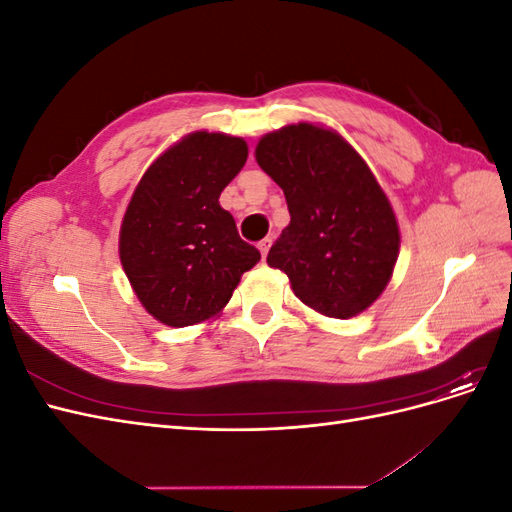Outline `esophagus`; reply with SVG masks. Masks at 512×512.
<instances>
[{"label":"esophagus","instance_id":"esophagus-1","mask_svg":"<svg viewBox=\"0 0 512 512\" xmlns=\"http://www.w3.org/2000/svg\"><path fill=\"white\" fill-rule=\"evenodd\" d=\"M269 247H271V239H262V241L258 243V250H260V254H262V260L267 258V254H269Z\"/></svg>","mask_w":512,"mask_h":512}]
</instances>
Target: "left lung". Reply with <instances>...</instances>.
<instances>
[{"instance_id":"1","label":"left lung","mask_w":512,"mask_h":512,"mask_svg":"<svg viewBox=\"0 0 512 512\" xmlns=\"http://www.w3.org/2000/svg\"><path fill=\"white\" fill-rule=\"evenodd\" d=\"M256 162L280 185L290 224L269 250V267L329 318H352L389 284L399 226L365 160L342 136L314 123L265 134Z\"/></svg>"}]
</instances>
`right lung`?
Segmentation results:
<instances>
[{"mask_svg":"<svg viewBox=\"0 0 512 512\" xmlns=\"http://www.w3.org/2000/svg\"><path fill=\"white\" fill-rule=\"evenodd\" d=\"M245 160L243 138L192 132L147 168L130 198L119 232L121 265L138 301L168 327L218 316L260 260L220 207Z\"/></svg>","mask_w":512,"mask_h":512,"instance_id":"obj_1","label":"right lung"}]
</instances>
